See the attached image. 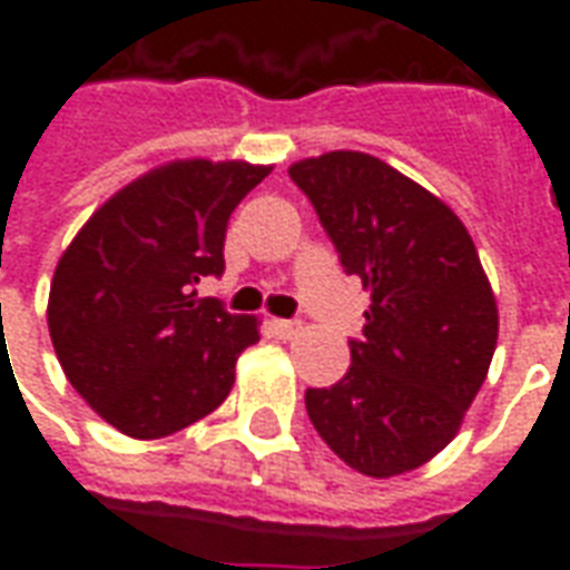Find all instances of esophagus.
Segmentation results:
<instances>
[{"instance_id": "esophagus-1", "label": "esophagus", "mask_w": 570, "mask_h": 570, "mask_svg": "<svg viewBox=\"0 0 570 570\" xmlns=\"http://www.w3.org/2000/svg\"><path fill=\"white\" fill-rule=\"evenodd\" d=\"M272 326L281 338H296V335L302 333V323L298 321H272Z\"/></svg>"}]
</instances>
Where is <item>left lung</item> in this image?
Listing matches in <instances>:
<instances>
[{"instance_id":"8db88e82","label":"left lung","mask_w":570,"mask_h":570,"mask_svg":"<svg viewBox=\"0 0 570 570\" xmlns=\"http://www.w3.org/2000/svg\"><path fill=\"white\" fill-rule=\"evenodd\" d=\"M289 176L372 296L345 379L305 391L311 424L363 476L409 473L454 440L498 345L473 237L452 207L366 151L305 158Z\"/></svg>"}]
</instances>
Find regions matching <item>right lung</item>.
Wrapping results in <instances>:
<instances>
[{"mask_svg": "<svg viewBox=\"0 0 570 570\" xmlns=\"http://www.w3.org/2000/svg\"><path fill=\"white\" fill-rule=\"evenodd\" d=\"M268 164L186 158L155 167L94 210L57 262L48 333L81 400L134 440L195 424L235 384L259 321L198 298L225 272L228 216Z\"/></svg>", "mask_w": 570, "mask_h": 570, "instance_id": "add662e5", "label": "right lung"}]
</instances>
